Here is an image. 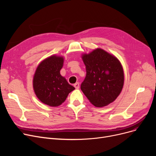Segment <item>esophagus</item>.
<instances>
[{"label": "esophagus", "instance_id": "1", "mask_svg": "<svg viewBox=\"0 0 156 156\" xmlns=\"http://www.w3.org/2000/svg\"><path fill=\"white\" fill-rule=\"evenodd\" d=\"M74 87H75V88L76 89H78V88H80V84H79V83L77 82V83L74 84Z\"/></svg>", "mask_w": 156, "mask_h": 156}]
</instances>
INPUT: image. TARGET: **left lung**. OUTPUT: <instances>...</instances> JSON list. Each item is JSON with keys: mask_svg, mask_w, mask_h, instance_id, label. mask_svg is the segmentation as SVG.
Segmentation results:
<instances>
[{"mask_svg": "<svg viewBox=\"0 0 156 156\" xmlns=\"http://www.w3.org/2000/svg\"><path fill=\"white\" fill-rule=\"evenodd\" d=\"M81 58L87 75L81 90L94 105L104 107L115 101L124 85V71L116 57L97 48Z\"/></svg>", "mask_w": 156, "mask_h": 156, "instance_id": "obj_1", "label": "left lung"}]
</instances>
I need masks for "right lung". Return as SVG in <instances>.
Wrapping results in <instances>:
<instances>
[{"label":"right lung","mask_w":156,"mask_h":156,"mask_svg":"<svg viewBox=\"0 0 156 156\" xmlns=\"http://www.w3.org/2000/svg\"><path fill=\"white\" fill-rule=\"evenodd\" d=\"M63 64L62 56H49L39 64L33 79L36 96L42 103L51 107L62 104L68 94L75 89L61 75Z\"/></svg>","instance_id":"1"}]
</instances>
